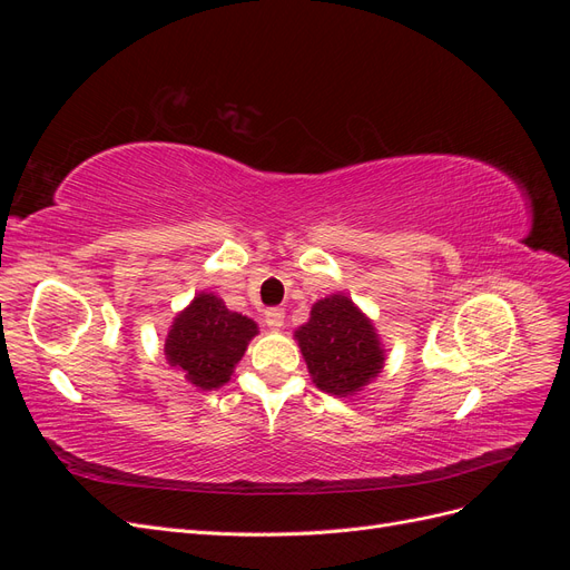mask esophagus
Returning a JSON list of instances; mask_svg holds the SVG:
<instances>
[{
    "label": "esophagus",
    "instance_id": "obj_1",
    "mask_svg": "<svg viewBox=\"0 0 570 570\" xmlns=\"http://www.w3.org/2000/svg\"><path fill=\"white\" fill-rule=\"evenodd\" d=\"M264 318H266V325L271 327V331H281L283 323H285V312H283V308H268Z\"/></svg>",
    "mask_w": 570,
    "mask_h": 570
}]
</instances>
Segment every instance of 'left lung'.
<instances>
[{
	"instance_id": "left-lung-1",
	"label": "left lung",
	"mask_w": 570,
	"mask_h": 570,
	"mask_svg": "<svg viewBox=\"0 0 570 570\" xmlns=\"http://www.w3.org/2000/svg\"><path fill=\"white\" fill-rule=\"evenodd\" d=\"M314 383L337 396L354 394L383 368V350L371 321L344 295L314 304L295 333Z\"/></svg>"
}]
</instances>
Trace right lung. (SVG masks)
Segmentation results:
<instances>
[{"mask_svg":"<svg viewBox=\"0 0 570 570\" xmlns=\"http://www.w3.org/2000/svg\"><path fill=\"white\" fill-rule=\"evenodd\" d=\"M256 323L230 312L216 295L202 292L170 325L166 358L185 371L199 390H214L230 381L233 368L245 356Z\"/></svg>","mask_w":570,"mask_h":570,"instance_id":"add662e5","label":"right lung"}]
</instances>
